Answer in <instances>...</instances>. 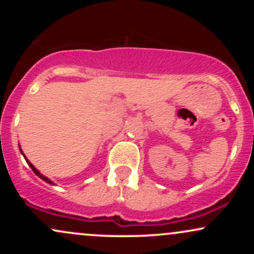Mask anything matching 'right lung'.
I'll list each match as a JSON object with an SVG mask.
<instances>
[{"label":"right lung","mask_w":254,"mask_h":254,"mask_svg":"<svg viewBox=\"0 0 254 254\" xmlns=\"http://www.w3.org/2000/svg\"><path fill=\"white\" fill-rule=\"evenodd\" d=\"M19 149H20V151H21V154H22V155H24V157H25V160H26V162H27V164H28V166H30V167L32 168V171H33V172H34V173H36V174H37V176L40 178V179H43V180H44V182H46V183L51 184V185H56V184H55L54 182H52V180H50V179H49V178H48V177L43 176V174H42V173H40V172H39V171H38V170H37V168H36V167H34V166L31 164V161H28V159H27V157H26V156H25L24 151H22V149H21V148H20V144H19Z\"/></svg>","instance_id":"1"}]
</instances>
